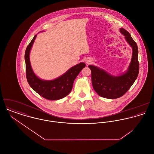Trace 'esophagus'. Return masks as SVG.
<instances>
[{"instance_id": "1", "label": "esophagus", "mask_w": 154, "mask_h": 154, "mask_svg": "<svg viewBox=\"0 0 154 154\" xmlns=\"http://www.w3.org/2000/svg\"><path fill=\"white\" fill-rule=\"evenodd\" d=\"M92 60L90 59V58H87V59H86V60H85V62L87 63V64H90V63H92Z\"/></svg>"}]
</instances>
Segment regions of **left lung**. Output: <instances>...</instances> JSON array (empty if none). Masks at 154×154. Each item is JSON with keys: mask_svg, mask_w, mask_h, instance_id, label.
I'll list each match as a JSON object with an SVG mask.
<instances>
[{"mask_svg": "<svg viewBox=\"0 0 154 154\" xmlns=\"http://www.w3.org/2000/svg\"><path fill=\"white\" fill-rule=\"evenodd\" d=\"M120 31L125 35L126 42L131 46L133 50L131 62L127 71L116 76L97 66H88L91 70L93 88L100 96L109 99L117 98L123 96L134 82L139 70L137 44L126 29L121 28Z\"/></svg>", "mask_w": 154, "mask_h": 154, "instance_id": "1", "label": "left lung"}]
</instances>
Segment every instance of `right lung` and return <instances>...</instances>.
I'll return each instance as SVG.
<instances>
[{"label":"right lung","instance_id":"1","mask_svg":"<svg viewBox=\"0 0 154 154\" xmlns=\"http://www.w3.org/2000/svg\"><path fill=\"white\" fill-rule=\"evenodd\" d=\"M35 35L27 46L25 53L26 76L27 81L36 92L44 98L49 100H57L67 95L71 91L73 82L86 65L81 62L70 68L63 75L59 78L51 80H42L34 73L29 60V53L36 38Z\"/></svg>","mask_w":154,"mask_h":154}]
</instances>
